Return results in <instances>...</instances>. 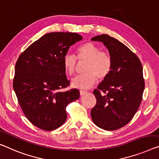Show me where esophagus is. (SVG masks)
Wrapping results in <instances>:
<instances>
[{"mask_svg": "<svg viewBox=\"0 0 159 159\" xmlns=\"http://www.w3.org/2000/svg\"><path fill=\"white\" fill-rule=\"evenodd\" d=\"M87 91H83V90H80V96H84V95L86 94Z\"/></svg>", "mask_w": 159, "mask_h": 159, "instance_id": "obj_1", "label": "esophagus"}]
</instances>
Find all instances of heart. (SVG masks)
I'll return each mask as SVG.
<instances>
[{"mask_svg":"<svg viewBox=\"0 0 159 159\" xmlns=\"http://www.w3.org/2000/svg\"><path fill=\"white\" fill-rule=\"evenodd\" d=\"M78 58L87 61L84 74L76 75L71 80V86L76 89H89L96 84L97 79L103 80L109 75L112 69L113 61L110 53L101 51V48L91 42L83 44L78 48ZM77 57L71 52L66 53L63 64L66 72L73 75L77 65Z\"/></svg>","mask_w":159,"mask_h":159,"instance_id":"1","label":"heart"}]
</instances>
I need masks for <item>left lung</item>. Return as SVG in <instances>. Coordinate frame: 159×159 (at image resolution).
Returning a JSON list of instances; mask_svg holds the SVG:
<instances>
[{"instance_id": "8db88e82", "label": "left lung", "mask_w": 159, "mask_h": 159, "mask_svg": "<svg viewBox=\"0 0 159 159\" xmlns=\"http://www.w3.org/2000/svg\"><path fill=\"white\" fill-rule=\"evenodd\" d=\"M91 40L103 42L113 61L109 75L93 91L96 104L91 118L101 129L117 130L131 121L140 106L145 87L143 68L138 56L114 38L102 34Z\"/></svg>"}]
</instances>
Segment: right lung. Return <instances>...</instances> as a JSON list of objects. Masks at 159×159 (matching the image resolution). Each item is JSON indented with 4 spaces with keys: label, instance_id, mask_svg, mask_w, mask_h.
<instances>
[{
    "label": "right lung",
    "instance_id": "1",
    "mask_svg": "<svg viewBox=\"0 0 159 159\" xmlns=\"http://www.w3.org/2000/svg\"><path fill=\"white\" fill-rule=\"evenodd\" d=\"M75 33L53 32L44 35L18 57L15 67L13 89L19 105L31 124L53 131L64 124L66 106L80 96L69 86L63 58L70 46L81 41Z\"/></svg>",
    "mask_w": 159,
    "mask_h": 159
}]
</instances>
